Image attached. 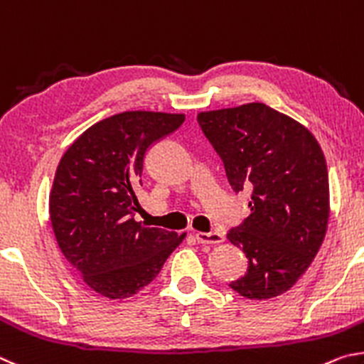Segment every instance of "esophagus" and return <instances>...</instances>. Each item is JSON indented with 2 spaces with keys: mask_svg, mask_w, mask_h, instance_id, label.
Listing matches in <instances>:
<instances>
[{
  "mask_svg": "<svg viewBox=\"0 0 364 364\" xmlns=\"http://www.w3.org/2000/svg\"><path fill=\"white\" fill-rule=\"evenodd\" d=\"M195 238L200 245H219V243H224V240H225L224 233H220V232H209V233L196 232Z\"/></svg>",
  "mask_w": 364,
  "mask_h": 364,
  "instance_id": "obj_1",
  "label": "esophagus"
}]
</instances>
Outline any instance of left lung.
I'll list each match as a JSON object with an SVG mask.
<instances>
[{
  "label": "left lung",
  "instance_id": "obj_1",
  "mask_svg": "<svg viewBox=\"0 0 364 364\" xmlns=\"http://www.w3.org/2000/svg\"><path fill=\"white\" fill-rule=\"evenodd\" d=\"M200 127L251 214L227 233L247 270L230 288L246 299L283 294L315 259L329 219L326 159L311 132L265 104L203 112Z\"/></svg>",
  "mask_w": 364,
  "mask_h": 364
}]
</instances>
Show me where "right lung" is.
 I'll list each match as a JSON object with an SVG mask.
<instances>
[{
	"instance_id": "right-lung-1",
	"label": "right lung",
	"mask_w": 364,
	"mask_h": 364,
	"mask_svg": "<svg viewBox=\"0 0 364 364\" xmlns=\"http://www.w3.org/2000/svg\"><path fill=\"white\" fill-rule=\"evenodd\" d=\"M183 121L159 112L113 114L82 132L57 166L49 196L57 245L100 296L136 294L186 238L134 220L146 151Z\"/></svg>"
}]
</instances>
